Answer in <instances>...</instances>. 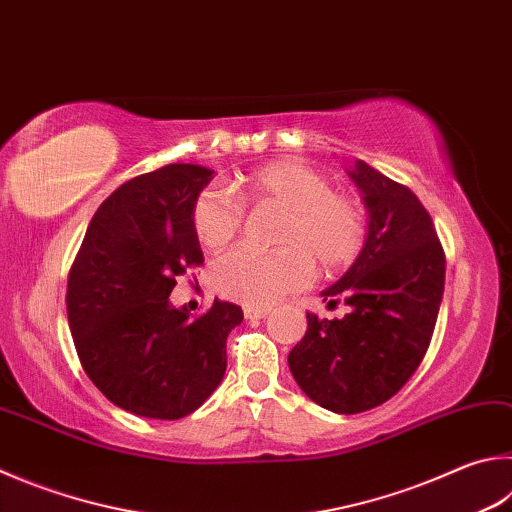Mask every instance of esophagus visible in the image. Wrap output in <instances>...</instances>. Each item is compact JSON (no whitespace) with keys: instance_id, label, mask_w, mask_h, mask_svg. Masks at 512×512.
<instances>
[{"instance_id":"esophagus-1","label":"esophagus","mask_w":512,"mask_h":512,"mask_svg":"<svg viewBox=\"0 0 512 512\" xmlns=\"http://www.w3.org/2000/svg\"><path fill=\"white\" fill-rule=\"evenodd\" d=\"M268 311H271V309H266V306H244V315H246V320H259V318H266Z\"/></svg>"}]
</instances>
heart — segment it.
<instances>
[{"mask_svg": "<svg viewBox=\"0 0 512 512\" xmlns=\"http://www.w3.org/2000/svg\"><path fill=\"white\" fill-rule=\"evenodd\" d=\"M239 185L253 208L284 212L275 239L280 250L237 248L221 257L212 268L219 295L246 306H268L309 284L313 262L322 271H338L360 253L365 241L360 203L331 190L322 172L297 161H275L246 174ZM244 219V203L224 188H206L192 208L194 232L210 250L228 246Z\"/></svg>", "mask_w": 512, "mask_h": 512, "instance_id": "b5f03b06", "label": "heart"}]
</instances>
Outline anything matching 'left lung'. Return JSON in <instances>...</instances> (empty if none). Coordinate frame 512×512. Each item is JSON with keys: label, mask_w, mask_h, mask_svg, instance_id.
I'll return each mask as SVG.
<instances>
[{"label": "left lung", "mask_w": 512, "mask_h": 512, "mask_svg": "<svg viewBox=\"0 0 512 512\" xmlns=\"http://www.w3.org/2000/svg\"><path fill=\"white\" fill-rule=\"evenodd\" d=\"M369 212L367 239L340 280L322 291L345 300V318L306 313L288 353L302 392L324 410L358 414L389 401L430 347L445 284V253L430 212L403 183L365 161L349 172Z\"/></svg>", "instance_id": "left-lung-1"}]
</instances>
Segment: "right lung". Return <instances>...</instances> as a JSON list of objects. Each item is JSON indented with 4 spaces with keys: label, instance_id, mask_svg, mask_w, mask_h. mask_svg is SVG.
Returning a JSON list of instances; mask_svg holds the SVG:
<instances>
[{
    "label": "right lung",
    "instance_id": "add662e5",
    "mask_svg": "<svg viewBox=\"0 0 512 512\" xmlns=\"http://www.w3.org/2000/svg\"><path fill=\"white\" fill-rule=\"evenodd\" d=\"M212 170L172 163L100 203L67 282L69 329L82 369L120 410L176 421L206 403L226 374L241 306L190 318L170 304L176 277L203 264L194 201Z\"/></svg>",
    "mask_w": 512,
    "mask_h": 512
}]
</instances>
